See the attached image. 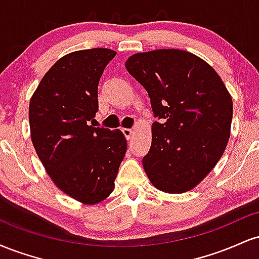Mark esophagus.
Masks as SVG:
<instances>
[{
    "mask_svg": "<svg viewBox=\"0 0 259 259\" xmlns=\"http://www.w3.org/2000/svg\"><path fill=\"white\" fill-rule=\"evenodd\" d=\"M121 132H123L124 136H125L127 140H130V139L133 138V135H134V130L133 129H127V127H123V129H121Z\"/></svg>",
    "mask_w": 259,
    "mask_h": 259,
    "instance_id": "obj_1",
    "label": "esophagus"
}]
</instances>
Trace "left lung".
I'll list each match as a JSON object with an SVG mask.
<instances>
[{
	"instance_id": "8db88e82",
	"label": "left lung",
	"mask_w": 259,
	"mask_h": 259,
	"mask_svg": "<svg viewBox=\"0 0 259 259\" xmlns=\"http://www.w3.org/2000/svg\"><path fill=\"white\" fill-rule=\"evenodd\" d=\"M125 67L146 89L153 114L164 119L152 124L145 173L163 192L192 190L215 167L230 138L228 89L207 62L184 50L135 53Z\"/></svg>"
}]
</instances>
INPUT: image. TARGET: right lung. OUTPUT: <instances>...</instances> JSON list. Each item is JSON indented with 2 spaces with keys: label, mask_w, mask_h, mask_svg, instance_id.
Returning a JSON list of instances; mask_svg holds the SVG:
<instances>
[{
  "label": "right lung",
  "mask_w": 259,
  "mask_h": 259,
  "mask_svg": "<svg viewBox=\"0 0 259 259\" xmlns=\"http://www.w3.org/2000/svg\"><path fill=\"white\" fill-rule=\"evenodd\" d=\"M117 52L75 51L59 58L41 79L29 105L31 141L59 190L84 204H96L114 190L126 152L120 130L94 127L97 88Z\"/></svg>",
  "instance_id": "obj_1"
}]
</instances>
